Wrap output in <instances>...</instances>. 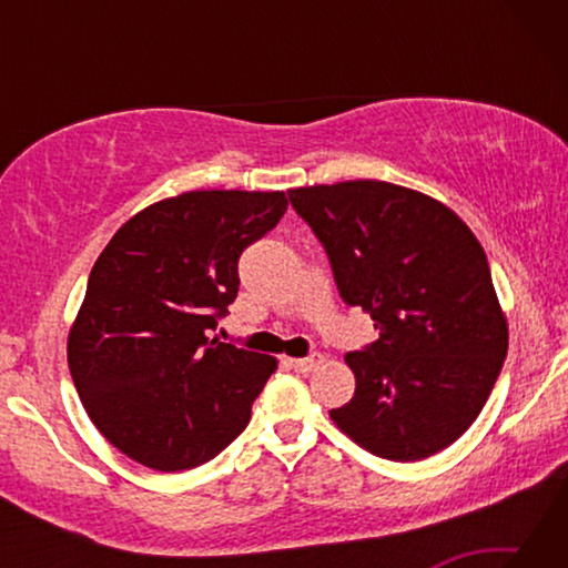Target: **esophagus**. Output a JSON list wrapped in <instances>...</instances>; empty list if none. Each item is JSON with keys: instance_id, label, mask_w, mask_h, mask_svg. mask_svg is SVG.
<instances>
[{"instance_id": "obj_1", "label": "esophagus", "mask_w": 568, "mask_h": 568, "mask_svg": "<svg viewBox=\"0 0 568 568\" xmlns=\"http://www.w3.org/2000/svg\"><path fill=\"white\" fill-rule=\"evenodd\" d=\"M323 363V355L321 353H311L307 358H287V365L295 368L297 373H311L315 365Z\"/></svg>"}]
</instances>
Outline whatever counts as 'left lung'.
Masks as SVG:
<instances>
[{"label": "left lung", "instance_id": "1", "mask_svg": "<svg viewBox=\"0 0 568 568\" xmlns=\"http://www.w3.org/2000/svg\"><path fill=\"white\" fill-rule=\"evenodd\" d=\"M287 195L328 253L343 301L378 331L345 355L355 393L333 423L381 458L438 454L478 418L508 351L484 247L454 210L393 182Z\"/></svg>", "mask_w": 568, "mask_h": 568}]
</instances>
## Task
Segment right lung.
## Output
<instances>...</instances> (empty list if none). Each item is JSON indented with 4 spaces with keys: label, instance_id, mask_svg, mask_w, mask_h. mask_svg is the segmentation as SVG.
<instances>
[{
    "label": "right lung",
    "instance_id": "obj_1",
    "mask_svg": "<svg viewBox=\"0 0 568 568\" xmlns=\"http://www.w3.org/2000/svg\"><path fill=\"white\" fill-rule=\"evenodd\" d=\"M285 192L192 190L140 210L94 263L67 363L100 434L138 464L185 470L243 434L275 358L210 338L237 261Z\"/></svg>",
    "mask_w": 568,
    "mask_h": 568
}]
</instances>
